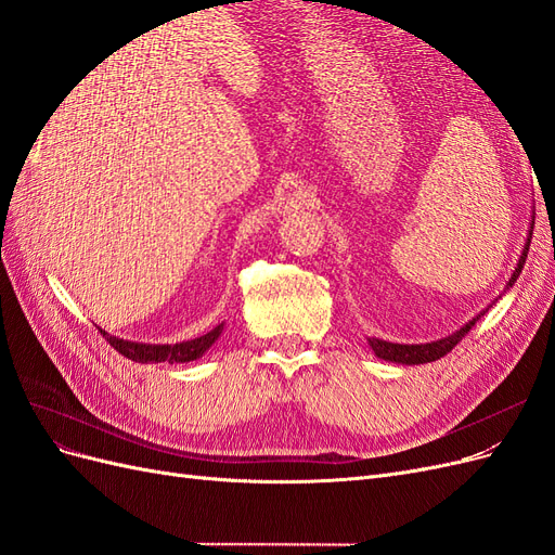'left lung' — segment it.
<instances>
[{
  "label": "left lung",
  "mask_w": 555,
  "mask_h": 555,
  "mask_svg": "<svg viewBox=\"0 0 555 555\" xmlns=\"http://www.w3.org/2000/svg\"><path fill=\"white\" fill-rule=\"evenodd\" d=\"M532 227H534V217H530L528 238H526L524 249H520V257H518V263L514 268L509 282H507V289L516 282V278L520 275V271H524V266H526V257H528V249H530V238H532ZM495 300H493V304H495ZM493 304L489 308H493ZM489 308L481 310L479 314H475L473 319H469L467 324H463L459 331H453L451 335H447V338H440V340L422 343V345H400V343H389V340H379V338H367V345H371V349L375 351L377 359L400 363V365H422V363L438 361V359H442L447 354V351H451L453 347H456L465 338V333L479 322V319L483 317V312H489Z\"/></svg>",
  "instance_id": "left-lung-1"
}]
</instances>
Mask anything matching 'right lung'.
Here are the masks:
<instances>
[{"mask_svg":"<svg viewBox=\"0 0 555 555\" xmlns=\"http://www.w3.org/2000/svg\"><path fill=\"white\" fill-rule=\"evenodd\" d=\"M222 331H224V322L217 324L206 335H198V338H194V340H184V343H176V345L133 343V340H125V338H115V335H111L106 331H102V333H104V338L111 343V347H115L122 357L137 361V363H162V361L188 363V361H196L204 357L206 351L215 345V340L220 338Z\"/></svg>","mask_w":555,"mask_h":555,"instance_id":"1","label":"right lung"}]
</instances>
